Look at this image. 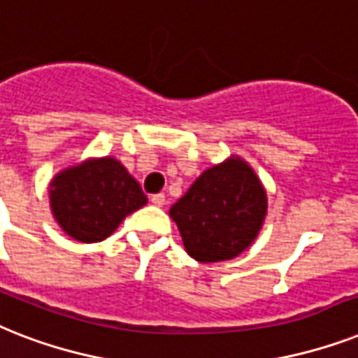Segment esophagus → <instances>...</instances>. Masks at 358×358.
Here are the masks:
<instances>
[{"label": "esophagus", "mask_w": 358, "mask_h": 358, "mask_svg": "<svg viewBox=\"0 0 358 358\" xmlns=\"http://www.w3.org/2000/svg\"><path fill=\"white\" fill-rule=\"evenodd\" d=\"M151 203H153V205H157V207H162V205L166 203L164 194H153V196H151Z\"/></svg>", "instance_id": "1"}]
</instances>
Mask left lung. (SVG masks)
Masks as SVG:
<instances>
[{"label":"left lung","mask_w":358,"mask_h":358,"mask_svg":"<svg viewBox=\"0 0 358 358\" xmlns=\"http://www.w3.org/2000/svg\"><path fill=\"white\" fill-rule=\"evenodd\" d=\"M268 199L255 171L238 157L197 177L170 208L188 255L220 262L240 255L257 238Z\"/></svg>","instance_id":"8db88e82"}]
</instances>
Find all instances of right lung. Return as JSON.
Masks as SVG:
<instances>
[{
    "mask_svg": "<svg viewBox=\"0 0 358 358\" xmlns=\"http://www.w3.org/2000/svg\"><path fill=\"white\" fill-rule=\"evenodd\" d=\"M53 216L71 238L92 244L116 231L148 197L129 171L105 157L61 171L50 185Z\"/></svg>",
    "mask_w": 358,
    "mask_h": 358,
    "instance_id": "1",
    "label": "right lung"
}]
</instances>
